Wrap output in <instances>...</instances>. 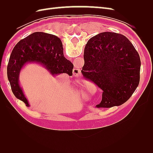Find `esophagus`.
Instances as JSON below:
<instances>
[{
    "label": "esophagus",
    "mask_w": 153,
    "mask_h": 153,
    "mask_svg": "<svg viewBox=\"0 0 153 153\" xmlns=\"http://www.w3.org/2000/svg\"><path fill=\"white\" fill-rule=\"evenodd\" d=\"M73 75L75 76L78 77L80 76V70L78 68H74L73 70Z\"/></svg>",
    "instance_id": "1"
}]
</instances>
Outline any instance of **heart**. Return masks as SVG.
<instances>
[{
    "instance_id": "b5f03b06",
    "label": "heart",
    "mask_w": 153,
    "mask_h": 153,
    "mask_svg": "<svg viewBox=\"0 0 153 153\" xmlns=\"http://www.w3.org/2000/svg\"><path fill=\"white\" fill-rule=\"evenodd\" d=\"M85 88H86V87H85ZM84 89H83V90H82V91H81V92H82V93H83V91H84Z\"/></svg>"
}]
</instances>
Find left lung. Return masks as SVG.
Masks as SVG:
<instances>
[{
    "instance_id": "8db88e82",
    "label": "left lung",
    "mask_w": 153,
    "mask_h": 153,
    "mask_svg": "<svg viewBox=\"0 0 153 153\" xmlns=\"http://www.w3.org/2000/svg\"><path fill=\"white\" fill-rule=\"evenodd\" d=\"M82 73L102 89L96 108H110L127 101L139 84L140 59L123 34L101 32L87 41Z\"/></svg>"
}]
</instances>
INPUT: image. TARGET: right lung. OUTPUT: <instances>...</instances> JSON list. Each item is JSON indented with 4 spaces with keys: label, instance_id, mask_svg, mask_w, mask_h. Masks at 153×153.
<instances>
[{
    "label": "right lung",
    "instance_id": "add662e5",
    "mask_svg": "<svg viewBox=\"0 0 153 153\" xmlns=\"http://www.w3.org/2000/svg\"><path fill=\"white\" fill-rule=\"evenodd\" d=\"M28 63L42 66L52 76L60 73L71 74L73 64L64 56L62 41L57 36L43 32H34L20 40L14 47L7 68L11 90L16 98L30 106L20 85L19 77Z\"/></svg>",
    "mask_w": 153,
    "mask_h": 153
}]
</instances>
